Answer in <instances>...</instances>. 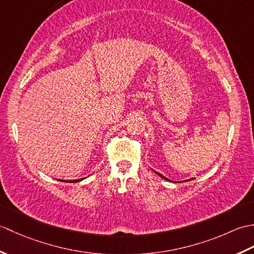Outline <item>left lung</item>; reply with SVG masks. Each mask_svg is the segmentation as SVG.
I'll return each instance as SVG.
<instances>
[{"instance_id":"left-lung-1","label":"left lung","mask_w":254,"mask_h":254,"mask_svg":"<svg viewBox=\"0 0 254 254\" xmlns=\"http://www.w3.org/2000/svg\"><path fill=\"white\" fill-rule=\"evenodd\" d=\"M157 174H158V172H157ZM158 175H159V174H158ZM159 176H160V177H161V178H164V179H166V180H168V179H167V178H165V177H164V176H161V175H159Z\"/></svg>"}]
</instances>
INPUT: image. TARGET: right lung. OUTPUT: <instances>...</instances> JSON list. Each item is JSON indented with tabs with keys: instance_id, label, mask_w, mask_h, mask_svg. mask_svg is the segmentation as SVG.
I'll use <instances>...</instances> for the list:
<instances>
[{
	"instance_id": "1",
	"label": "right lung",
	"mask_w": 254,
	"mask_h": 254,
	"mask_svg": "<svg viewBox=\"0 0 254 254\" xmlns=\"http://www.w3.org/2000/svg\"><path fill=\"white\" fill-rule=\"evenodd\" d=\"M82 179H78V180H73V181H68V182H77V181H80Z\"/></svg>"
}]
</instances>
